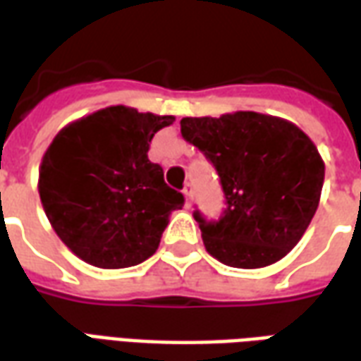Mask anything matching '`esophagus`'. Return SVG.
Returning a JSON list of instances; mask_svg holds the SVG:
<instances>
[{
	"mask_svg": "<svg viewBox=\"0 0 361 361\" xmlns=\"http://www.w3.org/2000/svg\"><path fill=\"white\" fill-rule=\"evenodd\" d=\"M183 195H185V201H188V204H191V201H193V195H195V191H193V183H188V185L183 188Z\"/></svg>",
	"mask_w": 361,
	"mask_h": 361,
	"instance_id": "obj_1",
	"label": "esophagus"
}]
</instances>
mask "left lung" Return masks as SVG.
I'll return each instance as SVG.
<instances>
[{
    "instance_id": "left-lung-1",
    "label": "left lung",
    "mask_w": 361,
    "mask_h": 361,
    "mask_svg": "<svg viewBox=\"0 0 361 361\" xmlns=\"http://www.w3.org/2000/svg\"><path fill=\"white\" fill-rule=\"evenodd\" d=\"M183 139L216 168L226 209L199 222L207 251L235 269H261L302 240L317 211L325 164L307 135L286 119L235 111L183 118Z\"/></svg>"
}]
</instances>
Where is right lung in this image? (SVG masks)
<instances>
[{"label":"right lung","mask_w":361,"mask_h":361,"mask_svg":"<svg viewBox=\"0 0 361 361\" xmlns=\"http://www.w3.org/2000/svg\"><path fill=\"white\" fill-rule=\"evenodd\" d=\"M173 119L110 106L63 127L44 152V212L85 263L126 269L158 250L168 216L185 201L149 160L154 133Z\"/></svg>","instance_id":"obj_1"}]
</instances>
